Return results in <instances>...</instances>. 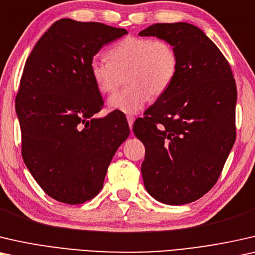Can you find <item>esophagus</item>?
Segmentation results:
<instances>
[{
	"mask_svg": "<svg viewBox=\"0 0 255 255\" xmlns=\"http://www.w3.org/2000/svg\"><path fill=\"white\" fill-rule=\"evenodd\" d=\"M127 120H128L129 128H130V130H131V128H132V124H134V121H135V118L132 117V116H128V117H127Z\"/></svg>",
	"mask_w": 255,
	"mask_h": 255,
	"instance_id": "obj_1",
	"label": "esophagus"
}]
</instances>
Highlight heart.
<instances>
[{
    "instance_id": "heart-1",
    "label": "heart",
    "mask_w": 255,
    "mask_h": 255,
    "mask_svg": "<svg viewBox=\"0 0 255 255\" xmlns=\"http://www.w3.org/2000/svg\"><path fill=\"white\" fill-rule=\"evenodd\" d=\"M110 61L93 57L89 71L97 90L116 91L126 76L128 84L109 98L111 110L136 114L153 97L170 88L178 73L177 51L170 42L138 35H128L109 52Z\"/></svg>"
}]
</instances>
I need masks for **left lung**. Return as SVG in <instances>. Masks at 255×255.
Wrapping results in <instances>:
<instances>
[{"instance_id":"1","label":"left lung","mask_w":255,"mask_h":255,"mask_svg":"<svg viewBox=\"0 0 255 255\" xmlns=\"http://www.w3.org/2000/svg\"><path fill=\"white\" fill-rule=\"evenodd\" d=\"M138 35L170 42L179 59L170 88L132 126L145 146L144 187L159 202H193L216 184L236 139L237 88L231 67L192 24H153Z\"/></svg>"}]
</instances>
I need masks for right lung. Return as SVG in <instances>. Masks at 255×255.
I'll list each match as a JSON object with an SVG mask.
<instances>
[{
    "label": "right lung",
    "instance_id": "add662e5",
    "mask_svg": "<svg viewBox=\"0 0 255 255\" xmlns=\"http://www.w3.org/2000/svg\"><path fill=\"white\" fill-rule=\"evenodd\" d=\"M125 28L95 21H55L32 49L16 96L24 163L46 194L80 204L103 188L129 127L123 114L95 118L104 102L89 64Z\"/></svg>",
    "mask_w": 255,
    "mask_h": 255
}]
</instances>
